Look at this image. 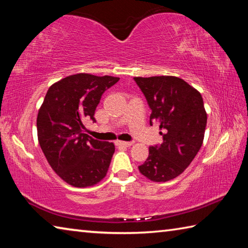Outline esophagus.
I'll return each mask as SVG.
<instances>
[{
    "label": "esophagus",
    "mask_w": 248,
    "mask_h": 248,
    "mask_svg": "<svg viewBox=\"0 0 248 248\" xmlns=\"http://www.w3.org/2000/svg\"><path fill=\"white\" fill-rule=\"evenodd\" d=\"M133 142H125V141H116L117 146H131Z\"/></svg>",
    "instance_id": "obj_1"
}]
</instances>
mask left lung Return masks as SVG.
Here are the masks:
<instances>
[{
	"label": "left lung",
	"mask_w": 248,
	"mask_h": 248,
	"mask_svg": "<svg viewBox=\"0 0 248 248\" xmlns=\"http://www.w3.org/2000/svg\"><path fill=\"white\" fill-rule=\"evenodd\" d=\"M152 110L150 124L157 123L163 143L150 146L149 156L139 166L152 182L177 177L189 166L202 145L207 125L202 96L183 78L165 77L134 78Z\"/></svg>",
	"instance_id": "8db88e82"
}]
</instances>
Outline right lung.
Masks as SVG:
<instances>
[{
  "label": "right lung",
  "instance_id": "add662e5",
  "mask_svg": "<svg viewBox=\"0 0 248 248\" xmlns=\"http://www.w3.org/2000/svg\"><path fill=\"white\" fill-rule=\"evenodd\" d=\"M118 81L78 73L52 84L46 94L37 116L38 142L51 169L71 186H94L107 174L115 145L83 133V121H95L104 92Z\"/></svg>",
  "mask_w": 248,
  "mask_h": 248
}]
</instances>
